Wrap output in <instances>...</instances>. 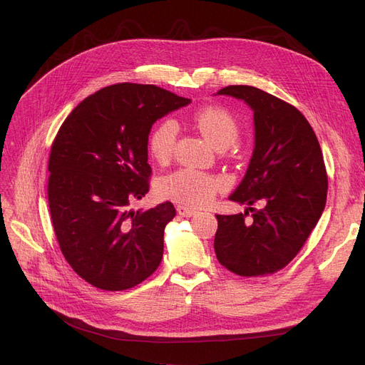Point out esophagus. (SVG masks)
I'll return each instance as SVG.
<instances>
[{
  "label": "esophagus",
  "instance_id": "1",
  "mask_svg": "<svg viewBox=\"0 0 365 365\" xmlns=\"http://www.w3.org/2000/svg\"><path fill=\"white\" fill-rule=\"evenodd\" d=\"M176 212H178L180 216H184V217H192V216L196 215V210L189 208V207H185V205H178V207H176Z\"/></svg>",
  "mask_w": 365,
  "mask_h": 365
}]
</instances>
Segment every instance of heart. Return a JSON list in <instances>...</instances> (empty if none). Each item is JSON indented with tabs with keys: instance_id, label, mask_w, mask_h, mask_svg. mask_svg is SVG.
<instances>
[{
	"instance_id": "b5f03b06",
	"label": "heart",
	"mask_w": 365,
	"mask_h": 365,
	"mask_svg": "<svg viewBox=\"0 0 365 365\" xmlns=\"http://www.w3.org/2000/svg\"><path fill=\"white\" fill-rule=\"evenodd\" d=\"M193 123L201 135L215 149H227L237 140L239 125L236 118L222 108H204L193 117ZM178 135V123L172 118H165L152 130L149 138L150 155L158 163H168L173 153ZM227 181L222 176L196 170L180 169L165 175L160 180V193L182 205L204 207L213 201L217 192L224 190Z\"/></svg>"
}]
</instances>
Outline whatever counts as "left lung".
<instances>
[{
  "mask_svg": "<svg viewBox=\"0 0 365 365\" xmlns=\"http://www.w3.org/2000/svg\"><path fill=\"white\" fill-rule=\"evenodd\" d=\"M245 102L254 115V150L244 180L228 200L245 215H217L219 263L244 277L286 267L323 215L327 175L314 129L292 105L248 85L216 93ZM259 202L262 208L250 205ZM251 211L248 223L245 216Z\"/></svg>",
  "mask_w": 365,
  "mask_h": 365,
  "instance_id": "8db88e82",
  "label": "left lung"
}]
</instances>
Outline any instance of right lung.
Returning <instances> with one entry per match:
<instances>
[{"instance_id": "obj_1", "label": "right lung", "mask_w": 365, "mask_h": 365, "mask_svg": "<svg viewBox=\"0 0 365 365\" xmlns=\"http://www.w3.org/2000/svg\"><path fill=\"white\" fill-rule=\"evenodd\" d=\"M155 85L118 83L65 118L48 160V205L63 257L98 289L125 291L160 267L172 202L130 204L149 192L148 141L157 120L187 106Z\"/></svg>"}]
</instances>
